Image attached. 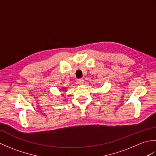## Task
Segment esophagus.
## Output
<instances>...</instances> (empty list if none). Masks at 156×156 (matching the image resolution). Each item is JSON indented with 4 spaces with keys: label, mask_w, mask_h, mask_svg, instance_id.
Segmentation results:
<instances>
[{
    "label": "esophagus",
    "mask_w": 156,
    "mask_h": 156,
    "mask_svg": "<svg viewBox=\"0 0 156 156\" xmlns=\"http://www.w3.org/2000/svg\"><path fill=\"white\" fill-rule=\"evenodd\" d=\"M84 83V80H82V79H78L77 80H76V84L78 85H82V84Z\"/></svg>",
    "instance_id": "34e87169"
}]
</instances>
